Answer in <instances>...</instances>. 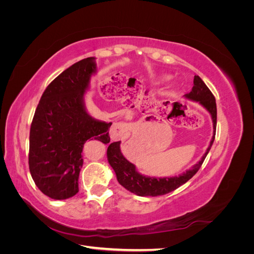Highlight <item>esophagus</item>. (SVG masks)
Here are the masks:
<instances>
[{"instance_id": "obj_1", "label": "esophagus", "mask_w": 254, "mask_h": 254, "mask_svg": "<svg viewBox=\"0 0 254 254\" xmlns=\"http://www.w3.org/2000/svg\"><path fill=\"white\" fill-rule=\"evenodd\" d=\"M129 128V125L126 124V123H117V124H114L109 131L111 141L124 140L128 133Z\"/></svg>"}]
</instances>
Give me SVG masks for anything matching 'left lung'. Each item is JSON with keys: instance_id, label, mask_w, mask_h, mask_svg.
Instances as JSON below:
<instances>
[{"instance_id": "obj_1", "label": "left lung", "mask_w": 254, "mask_h": 254, "mask_svg": "<svg viewBox=\"0 0 254 254\" xmlns=\"http://www.w3.org/2000/svg\"><path fill=\"white\" fill-rule=\"evenodd\" d=\"M186 98L190 99L193 102H198L203 108H205L211 114L212 122H213V136L210 142L209 147H207L204 155L201 160L197 164L190 168L187 172L179 176L175 177H165V178H155V177H147L140 174L136 171L135 165L123 156L121 151V141L113 142L109 145L107 149V158L111 167L114 170L117 179L122 187H124L131 193L137 196H161L165 195L170 191L175 190L181 187L182 184L188 182L191 177H193L201 167L203 161L209 153L214 139L215 132H216V123H217V108L215 97L212 94L210 89L206 87V84L203 80L199 77L198 75H195L194 77V86L191 88L190 93L184 95Z\"/></svg>"}]
</instances>
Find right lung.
Returning <instances> with one entry per match:
<instances>
[{"instance_id":"add662e5","label":"right lung","mask_w":254,"mask_h":254,"mask_svg":"<svg viewBox=\"0 0 254 254\" xmlns=\"http://www.w3.org/2000/svg\"><path fill=\"white\" fill-rule=\"evenodd\" d=\"M96 73L94 57L67 67L45 89L30 126L28 164L32 178L44 195L64 200L78 193L88 140L110 142L112 123L87 112L83 95Z\"/></svg>"}]
</instances>
